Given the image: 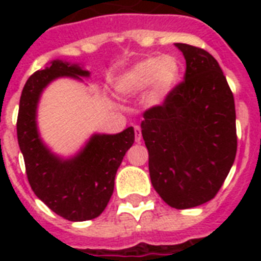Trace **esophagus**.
<instances>
[{
  "label": "esophagus",
  "mask_w": 261,
  "mask_h": 261,
  "mask_svg": "<svg viewBox=\"0 0 261 261\" xmlns=\"http://www.w3.org/2000/svg\"><path fill=\"white\" fill-rule=\"evenodd\" d=\"M135 142H141L142 139V133H141V127L135 126Z\"/></svg>",
  "instance_id": "obj_1"
}]
</instances>
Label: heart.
Listing matches in <instances>:
<instances>
[{"instance_id": "1", "label": "heart", "mask_w": 261, "mask_h": 261, "mask_svg": "<svg viewBox=\"0 0 261 261\" xmlns=\"http://www.w3.org/2000/svg\"><path fill=\"white\" fill-rule=\"evenodd\" d=\"M180 77V62L176 57H150L135 63L116 81L119 92L134 94L150 87V96L161 100L177 84Z\"/></svg>"}]
</instances>
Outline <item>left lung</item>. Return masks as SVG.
I'll return each mask as SVG.
<instances>
[{
	"label": "left lung",
	"instance_id": "obj_1",
	"mask_svg": "<svg viewBox=\"0 0 261 261\" xmlns=\"http://www.w3.org/2000/svg\"><path fill=\"white\" fill-rule=\"evenodd\" d=\"M186 74L163 104L143 112L151 184L173 208L200 206L218 194L237 153L234 97L217 59L176 43Z\"/></svg>",
	"mask_w": 261,
	"mask_h": 261
}]
</instances>
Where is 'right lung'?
Wrapping results in <instances>:
<instances>
[{
  "mask_svg": "<svg viewBox=\"0 0 261 261\" xmlns=\"http://www.w3.org/2000/svg\"><path fill=\"white\" fill-rule=\"evenodd\" d=\"M87 77L89 71L63 61L35 71L24 85L17 116L18 146L35 195L59 217L81 222L97 218L110 202L115 174L134 143V128L96 134L74 159L61 160L47 149L36 128V106L43 88L58 77Z\"/></svg>",
  "mask_w": 261,
  "mask_h": 261,
  "instance_id": "1",
  "label": "right lung"
}]
</instances>
